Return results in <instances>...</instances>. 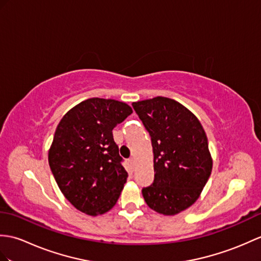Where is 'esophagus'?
<instances>
[{"mask_svg": "<svg viewBox=\"0 0 261 261\" xmlns=\"http://www.w3.org/2000/svg\"><path fill=\"white\" fill-rule=\"evenodd\" d=\"M129 163H130V165H131L132 167H135V166H136V160H135V158H130V159H129Z\"/></svg>", "mask_w": 261, "mask_h": 261, "instance_id": "esophagus-1", "label": "esophagus"}]
</instances>
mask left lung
Here are the masks:
<instances>
[{
	"label": "left lung",
	"mask_w": 261,
	"mask_h": 261,
	"mask_svg": "<svg viewBox=\"0 0 261 261\" xmlns=\"http://www.w3.org/2000/svg\"><path fill=\"white\" fill-rule=\"evenodd\" d=\"M132 107L152 142L154 181L142 189L144 201L160 215H178L197 201L213 170L207 136L175 100L156 96Z\"/></svg>",
	"instance_id": "left-lung-1"
}]
</instances>
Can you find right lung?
I'll list each match as a JSON object with an SVG mask.
<instances>
[{
    "label": "right lung",
    "mask_w": 261,
    "mask_h": 261,
    "mask_svg": "<svg viewBox=\"0 0 261 261\" xmlns=\"http://www.w3.org/2000/svg\"><path fill=\"white\" fill-rule=\"evenodd\" d=\"M124 102L91 98L60 121L48 150V165L60 190L81 213L99 216L117 203L128 178L112 130L130 116Z\"/></svg>",
    "instance_id": "obj_1"
}]
</instances>
